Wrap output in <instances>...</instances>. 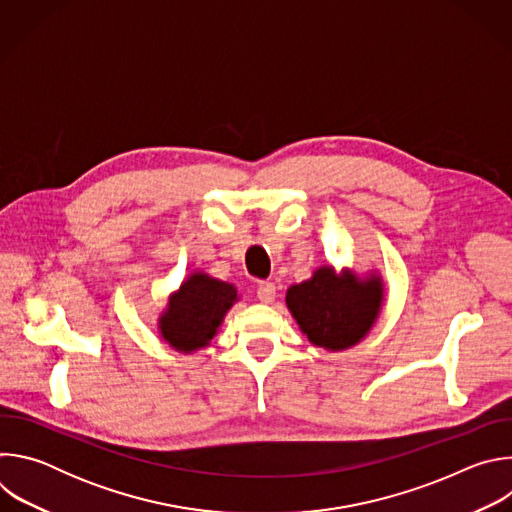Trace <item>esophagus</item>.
I'll list each match as a JSON object with an SVG mask.
<instances>
[{
    "label": "esophagus",
    "instance_id": "34e87169",
    "mask_svg": "<svg viewBox=\"0 0 512 512\" xmlns=\"http://www.w3.org/2000/svg\"><path fill=\"white\" fill-rule=\"evenodd\" d=\"M257 298H259V302H263V304H271V302L275 300V283H271V281H261V283L257 285Z\"/></svg>",
    "mask_w": 512,
    "mask_h": 512
}]
</instances>
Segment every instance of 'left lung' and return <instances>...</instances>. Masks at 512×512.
Listing matches in <instances>:
<instances>
[{
  "label": "left lung",
  "instance_id": "1",
  "mask_svg": "<svg viewBox=\"0 0 512 512\" xmlns=\"http://www.w3.org/2000/svg\"><path fill=\"white\" fill-rule=\"evenodd\" d=\"M385 298L383 279H360L352 271L340 275L324 265L312 279L291 285L285 304L308 340L326 350H344L358 344L379 318Z\"/></svg>",
  "mask_w": 512,
  "mask_h": 512
}]
</instances>
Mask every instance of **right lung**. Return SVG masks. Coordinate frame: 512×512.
Wrapping results in <instances>:
<instances>
[{
  "instance_id": "right-lung-1",
  "label": "right lung",
  "mask_w": 512,
  "mask_h": 512,
  "mask_svg": "<svg viewBox=\"0 0 512 512\" xmlns=\"http://www.w3.org/2000/svg\"><path fill=\"white\" fill-rule=\"evenodd\" d=\"M237 300L233 283L200 271L192 273L170 296L168 308L158 322L160 334L178 352L188 354L204 348Z\"/></svg>"
}]
</instances>
